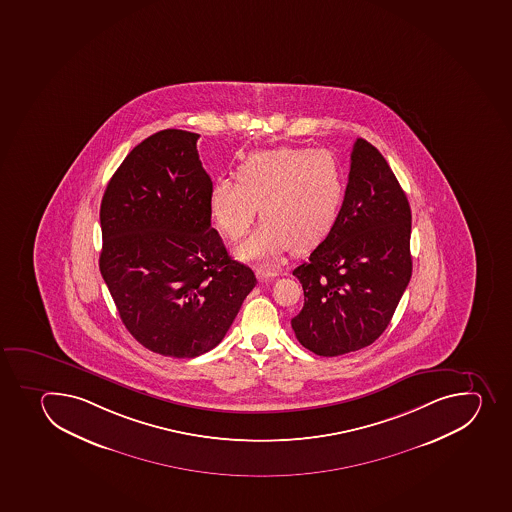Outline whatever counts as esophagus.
<instances>
[{
    "label": "esophagus",
    "mask_w": 512,
    "mask_h": 512,
    "mask_svg": "<svg viewBox=\"0 0 512 512\" xmlns=\"http://www.w3.org/2000/svg\"><path fill=\"white\" fill-rule=\"evenodd\" d=\"M278 275H282V273L278 272V270H272V268H257V277L260 282H268V280H273V278H277Z\"/></svg>",
    "instance_id": "esophagus-1"
}]
</instances>
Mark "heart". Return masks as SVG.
Here are the masks:
<instances>
[{"label":"heart","mask_w":512,"mask_h":512,"mask_svg":"<svg viewBox=\"0 0 512 512\" xmlns=\"http://www.w3.org/2000/svg\"><path fill=\"white\" fill-rule=\"evenodd\" d=\"M345 190V172L333 152L278 147L250 154L237 169V181L217 177L209 209L217 227L237 240L254 224L260 205L262 224L235 254L270 262L293 245L302 250L320 244L335 227Z\"/></svg>","instance_id":"obj_1"}]
</instances>
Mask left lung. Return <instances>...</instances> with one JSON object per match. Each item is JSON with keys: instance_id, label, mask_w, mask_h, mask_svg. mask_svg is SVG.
I'll list each match as a JSON object with an SVG mask.
<instances>
[{"instance_id": "left-lung-1", "label": "left lung", "mask_w": 512, "mask_h": 512, "mask_svg": "<svg viewBox=\"0 0 512 512\" xmlns=\"http://www.w3.org/2000/svg\"><path fill=\"white\" fill-rule=\"evenodd\" d=\"M411 209L380 151L356 139L335 227L293 270L305 295L292 318L297 340L320 356L371 345L390 325L413 260Z\"/></svg>"}]
</instances>
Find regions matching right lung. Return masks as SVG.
<instances>
[{
  "label": "right lung",
  "mask_w": 512,
  "mask_h": 512,
  "mask_svg": "<svg viewBox=\"0 0 512 512\" xmlns=\"http://www.w3.org/2000/svg\"><path fill=\"white\" fill-rule=\"evenodd\" d=\"M199 137L166 129L144 139L114 172L99 212V270L122 323L147 350L174 358L219 345L257 283L210 225Z\"/></svg>",
  "instance_id": "add662e5"
}]
</instances>
